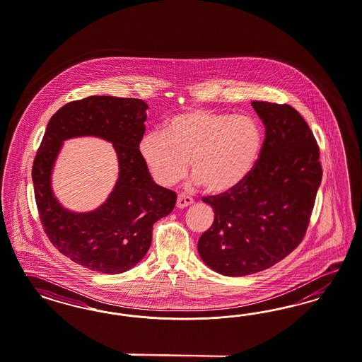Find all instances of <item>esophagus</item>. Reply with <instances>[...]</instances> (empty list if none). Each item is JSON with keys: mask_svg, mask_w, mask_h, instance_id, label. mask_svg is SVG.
Listing matches in <instances>:
<instances>
[{"mask_svg": "<svg viewBox=\"0 0 362 362\" xmlns=\"http://www.w3.org/2000/svg\"><path fill=\"white\" fill-rule=\"evenodd\" d=\"M190 204H193V199L190 196L184 194V193H180L177 196V208H187V205H190Z\"/></svg>", "mask_w": 362, "mask_h": 362, "instance_id": "obj_1", "label": "esophagus"}]
</instances>
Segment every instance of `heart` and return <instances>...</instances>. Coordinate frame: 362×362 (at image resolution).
Wrapping results in <instances>:
<instances>
[{
	"mask_svg": "<svg viewBox=\"0 0 362 362\" xmlns=\"http://www.w3.org/2000/svg\"><path fill=\"white\" fill-rule=\"evenodd\" d=\"M262 146V129L251 117L196 108L169 118L162 133L142 135L138 151L162 187L180 181L189 163L196 184L211 193H224L251 173Z\"/></svg>",
	"mask_w": 362,
	"mask_h": 362,
	"instance_id": "heart-1",
	"label": "heart"
}]
</instances>
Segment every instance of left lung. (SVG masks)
Wrapping results in <instances>:
<instances>
[{"mask_svg": "<svg viewBox=\"0 0 362 362\" xmlns=\"http://www.w3.org/2000/svg\"><path fill=\"white\" fill-rule=\"evenodd\" d=\"M266 127L259 160L229 192L202 197L214 224L197 244L202 262L227 276L267 269L303 240L322 181L320 148L288 105L252 102Z\"/></svg>", "mask_w": 362, "mask_h": 362, "instance_id": "8db88e82", "label": "left lung"}]
</instances>
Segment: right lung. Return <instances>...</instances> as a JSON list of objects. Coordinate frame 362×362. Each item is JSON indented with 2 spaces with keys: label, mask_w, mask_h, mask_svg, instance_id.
I'll use <instances>...</instances> for the list:
<instances>
[{
  "label": "right lung",
  "mask_w": 362,
  "mask_h": 362,
  "mask_svg": "<svg viewBox=\"0 0 362 362\" xmlns=\"http://www.w3.org/2000/svg\"><path fill=\"white\" fill-rule=\"evenodd\" d=\"M148 107L141 99L105 95L69 102L48 122L32 166L36 205L48 239L60 254L100 274H121L139 263L150 248L154 223L175 208L177 194L153 181L138 151ZM84 134L113 144L120 177L99 209L75 214L55 200L50 175L62 141Z\"/></svg>",
  "instance_id": "1"
}]
</instances>
